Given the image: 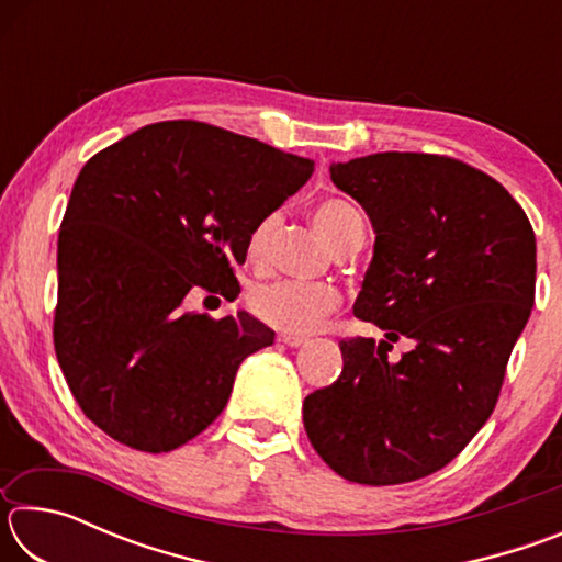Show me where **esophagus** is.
Returning a JSON list of instances; mask_svg holds the SVG:
<instances>
[{
  "instance_id": "obj_1",
  "label": "esophagus",
  "mask_w": 562,
  "mask_h": 562,
  "mask_svg": "<svg viewBox=\"0 0 562 562\" xmlns=\"http://www.w3.org/2000/svg\"><path fill=\"white\" fill-rule=\"evenodd\" d=\"M278 339L282 341V345H288V347H302L304 341H307V339L300 337V335H288V331H284V335H280Z\"/></svg>"
}]
</instances>
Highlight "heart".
<instances>
[{
    "instance_id": "1",
    "label": "heart",
    "mask_w": 562,
    "mask_h": 562,
    "mask_svg": "<svg viewBox=\"0 0 562 562\" xmlns=\"http://www.w3.org/2000/svg\"><path fill=\"white\" fill-rule=\"evenodd\" d=\"M280 221V213H270L255 225L250 240H247V252L252 260H262L268 255ZM312 221L339 252H349L351 247H361L364 243V221L355 207L339 201V198H327V201L317 203ZM339 304V290L327 282L274 280L255 284L247 294V307L252 315L262 319L265 325L288 331V335H310V331L319 329Z\"/></svg>"
}]
</instances>
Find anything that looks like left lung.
Segmentation results:
<instances>
[{
    "mask_svg": "<svg viewBox=\"0 0 562 562\" xmlns=\"http://www.w3.org/2000/svg\"><path fill=\"white\" fill-rule=\"evenodd\" d=\"M329 173L376 233L355 315L386 341H339L345 367L304 398V431L341 479L396 486L453 461L496 408L536 302V233L498 180L449 156L389 150ZM398 336L415 349L389 362Z\"/></svg>",
    "mask_w": 562,
    "mask_h": 562,
    "instance_id": "8db88e82",
    "label": "left lung"
}]
</instances>
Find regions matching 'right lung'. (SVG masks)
<instances>
[{
	"instance_id": "add662e5",
	"label": "right lung",
	"mask_w": 562,
	"mask_h": 562,
	"mask_svg": "<svg viewBox=\"0 0 562 562\" xmlns=\"http://www.w3.org/2000/svg\"><path fill=\"white\" fill-rule=\"evenodd\" d=\"M312 170L198 121L150 123L81 168L59 231L54 349L76 404L111 439L164 453L221 416L237 367L274 331L183 302L198 290L237 297L233 268L255 225Z\"/></svg>"
}]
</instances>
